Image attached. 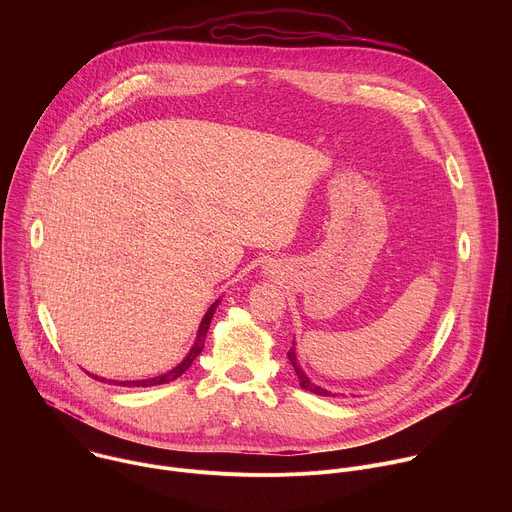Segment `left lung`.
I'll return each mask as SVG.
<instances>
[{
  "mask_svg": "<svg viewBox=\"0 0 512 512\" xmlns=\"http://www.w3.org/2000/svg\"><path fill=\"white\" fill-rule=\"evenodd\" d=\"M287 358H289V362H291V364H294V371H296V377H298V383H300V387H302V389H306V391H310V393H316V395H322V397H334L330 391H326L324 387H320V385L312 383V381L306 377V373L300 369V362H298V358H296V350H294V346L289 348Z\"/></svg>",
  "mask_w": 512,
  "mask_h": 512,
  "instance_id": "1",
  "label": "left lung"
}]
</instances>
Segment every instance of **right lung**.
Returning a JSON list of instances; mask_svg holds the SVG:
<instances>
[{
  "instance_id": "add662e5",
  "label": "right lung",
  "mask_w": 512,
  "mask_h": 512,
  "mask_svg": "<svg viewBox=\"0 0 512 512\" xmlns=\"http://www.w3.org/2000/svg\"><path fill=\"white\" fill-rule=\"evenodd\" d=\"M218 302H221V300H216V302L208 308V312L204 314V318H202V322H200V328H198V334H196V340H194V346L190 348V352L186 354V358L178 364V367H174V369L168 371L166 375H160V377H154V379H145V381H111V379H109L107 383H109V385H121V387H154V385H164V383H170V381L182 377V375L188 371L190 364L194 362V358H196V356L202 352V348H204V338H206V332H208V326H210V320H212V314H214ZM89 377H93V375H89ZM93 379H99V377H93ZM99 381L105 383V379H99Z\"/></svg>"
}]
</instances>
